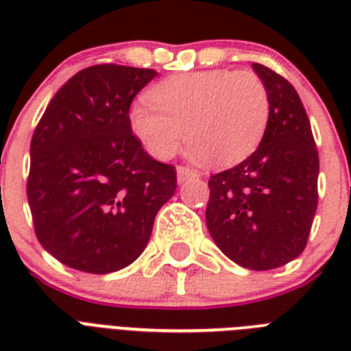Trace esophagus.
I'll use <instances>...</instances> for the list:
<instances>
[{
    "instance_id": "obj_1",
    "label": "esophagus",
    "mask_w": 351,
    "mask_h": 351,
    "mask_svg": "<svg viewBox=\"0 0 351 351\" xmlns=\"http://www.w3.org/2000/svg\"><path fill=\"white\" fill-rule=\"evenodd\" d=\"M197 175H198L197 171L191 169V167H187V165H178V167H176V176H178V182H180V184Z\"/></svg>"
}]
</instances>
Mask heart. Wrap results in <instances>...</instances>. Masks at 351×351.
Wrapping results in <instances>:
<instances>
[{"instance_id":"b5f03b06","label":"heart","mask_w":351,"mask_h":351,"mask_svg":"<svg viewBox=\"0 0 351 351\" xmlns=\"http://www.w3.org/2000/svg\"><path fill=\"white\" fill-rule=\"evenodd\" d=\"M129 111V125L145 151L167 160L182 147L208 167L224 169L255 153L269 121V93L251 71H197L151 87Z\"/></svg>"}]
</instances>
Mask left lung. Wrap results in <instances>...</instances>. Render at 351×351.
Wrapping results in <instances>:
<instances>
[{
	"mask_svg": "<svg viewBox=\"0 0 351 351\" xmlns=\"http://www.w3.org/2000/svg\"><path fill=\"white\" fill-rule=\"evenodd\" d=\"M253 69L269 93L266 134L244 162L211 175L206 222L226 256L266 271L304 251L319 202V153L293 85L261 63Z\"/></svg>",
	"mask_w": 351,
	"mask_h": 351,
	"instance_id": "left-lung-1",
	"label": "left lung"
}]
</instances>
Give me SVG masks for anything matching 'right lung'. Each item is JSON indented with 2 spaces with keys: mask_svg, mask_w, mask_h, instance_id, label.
I'll return each instance as SVG.
<instances>
[{
  "mask_svg": "<svg viewBox=\"0 0 351 351\" xmlns=\"http://www.w3.org/2000/svg\"><path fill=\"white\" fill-rule=\"evenodd\" d=\"M153 69L101 63L80 71L47 106L30 142L27 198L40 244L85 273L142 255L176 169L151 158L131 131L132 98Z\"/></svg>",
  "mask_w": 351,
  "mask_h": 351,
  "instance_id": "1",
  "label": "right lung"
}]
</instances>
